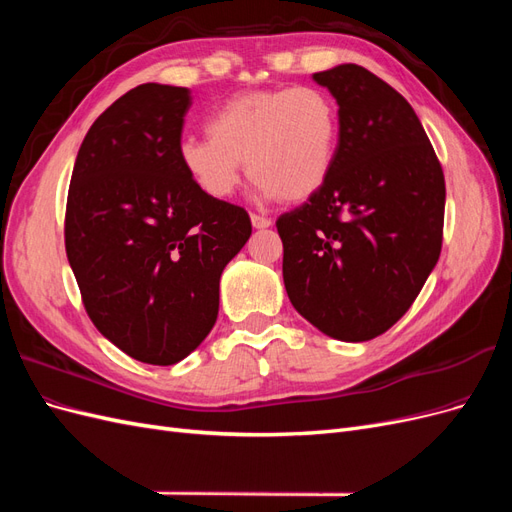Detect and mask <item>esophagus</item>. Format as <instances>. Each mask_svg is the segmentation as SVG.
Here are the masks:
<instances>
[{
    "mask_svg": "<svg viewBox=\"0 0 512 512\" xmlns=\"http://www.w3.org/2000/svg\"><path fill=\"white\" fill-rule=\"evenodd\" d=\"M271 224H273L271 218H265V215L252 213V226H254V228H269Z\"/></svg>",
    "mask_w": 512,
    "mask_h": 512,
    "instance_id": "esophagus-1",
    "label": "esophagus"
}]
</instances>
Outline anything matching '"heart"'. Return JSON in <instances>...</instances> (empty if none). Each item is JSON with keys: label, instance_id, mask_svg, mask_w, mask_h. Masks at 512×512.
<instances>
[{"label": "heart", "instance_id": "b5f03b06", "mask_svg": "<svg viewBox=\"0 0 512 512\" xmlns=\"http://www.w3.org/2000/svg\"><path fill=\"white\" fill-rule=\"evenodd\" d=\"M207 134L183 138L177 151L200 192L232 196L245 164L262 196L301 203L331 175L339 115L322 89H262L224 102L207 119Z\"/></svg>", "mask_w": 512, "mask_h": 512}]
</instances>
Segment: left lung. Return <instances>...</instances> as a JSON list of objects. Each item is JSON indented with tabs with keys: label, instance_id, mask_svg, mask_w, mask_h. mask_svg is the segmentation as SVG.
I'll return each mask as SVG.
<instances>
[{
	"label": "left lung",
	"instance_id": "obj_1",
	"mask_svg": "<svg viewBox=\"0 0 512 512\" xmlns=\"http://www.w3.org/2000/svg\"><path fill=\"white\" fill-rule=\"evenodd\" d=\"M339 104L331 175L282 213L284 284L324 335L367 342L389 331L421 292L442 250L444 173L408 100L374 72H316Z\"/></svg>",
	"mask_w": 512,
	"mask_h": 512
}]
</instances>
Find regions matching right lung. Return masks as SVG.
<instances>
[{
	"instance_id": "obj_1",
	"label": "right lung",
	"mask_w": 512,
	"mask_h": 512,
	"mask_svg": "<svg viewBox=\"0 0 512 512\" xmlns=\"http://www.w3.org/2000/svg\"><path fill=\"white\" fill-rule=\"evenodd\" d=\"M190 91L145 83L89 128L66 203V254L96 329L132 359L173 365L213 329L220 275L252 235L239 205L179 162Z\"/></svg>"
}]
</instances>
